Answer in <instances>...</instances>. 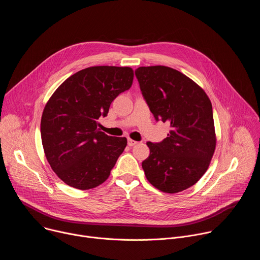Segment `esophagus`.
<instances>
[{
	"label": "esophagus",
	"instance_id": "34e87169",
	"mask_svg": "<svg viewBox=\"0 0 260 260\" xmlns=\"http://www.w3.org/2000/svg\"><path fill=\"white\" fill-rule=\"evenodd\" d=\"M137 143H138V142H137V141H135V140H132V139H128V140H127V145H128L129 147L135 146Z\"/></svg>",
	"mask_w": 260,
	"mask_h": 260
}]
</instances>
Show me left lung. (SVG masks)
<instances>
[{"label":"left lung","instance_id":"1","mask_svg":"<svg viewBox=\"0 0 260 260\" xmlns=\"http://www.w3.org/2000/svg\"><path fill=\"white\" fill-rule=\"evenodd\" d=\"M135 73L154 118L171 125L164 141L147 142L150 155L142 162L145 176L162 192L183 191L203 177L215 151L211 101L201 86L175 69L140 67Z\"/></svg>","mask_w":260,"mask_h":260}]
</instances>
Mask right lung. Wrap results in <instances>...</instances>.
<instances>
[{
    "label": "right lung",
    "instance_id": "right-lung-1",
    "mask_svg": "<svg viewBox=\"0 0 260 260\" xmlns=\"http://www.w3.org/2000/svg\"><path fill=\"white\" fill-rule=\"evenodd\" d=\"M128 67L98 66L83 69L64 80L45 105L41 139L45 156L69 186L87 190L110 176L126 147V138L98 129L113 100L131 88Z\"/></svg>",
    "mask_w": 260,
    "mask_h": 260
}]
</instances>
